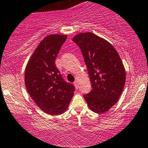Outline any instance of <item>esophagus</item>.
Returning <instances> with one entry per match:
<instances>
[{"instance_id":"obj_1","label":"esophagus","mask_w":148,"mask_h":148,"mask_svg":"<svg viewBox=\"0 0 148 148\" xmlns=\"http://www.w3.org/2000/svg\"><path fill=\"white\" fill-rule=\"evenodd\" d=\"M73 84H74V85H75V88H76V89H78V82H77V81H75V82H74V83H73Z\"/></svg>"}]
</instances>
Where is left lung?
<instances>
[{"mask_svg": "<svg viewBox=\"0 0 148 148\" xmlns=\"http://www.w3.org/2000/svg\"><path fill=\"white\" fill-rule=\"evenodd\" d=\"M80 48L92 89L84 98L93 112L102 114L117 102L123 91L126 72L122 61L110 42L92 33L73 38Z\"/></svg>", "mask_w": 148, "mask_h": 148, "instance_id": "left-lung-1", "label": "left lung"}]
</instances>
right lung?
Masks as SVG:
<instances>
[{"mask_svg": "<svg viewBox=\"0 0 148 148\" xmlns=\"http://www.w3.org/2000/svg\"><path fill=\"white\" fill-rule=\"evenodd\" d=\"M67 39L66 35H49L40 42L25 70V85L31 99L43 112L58 115L67 110L75 87L66 82L55 65Z\"/></svg>", "mask_w": 148, "mask_h": 148, "instance_id": "1", "label": "right lung"}]
</instances>
